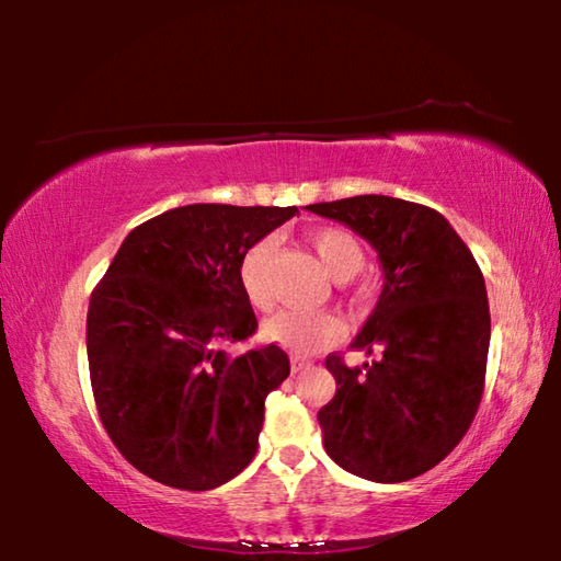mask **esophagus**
I'll return each mask as SVG.
<instances>
[{
	"mask_svg": "<svg viewBox=\"0 0 561 561\" xmlns=\"http://www.w3.org/2000/svg\"><path fill=\"white\" fill-rule=\"evenodd\" d=\"M309 366H311L309 360H304L299 356H291V374H301L304 368H309Z\"/></svg>",
	"mask_w": 561,
	"mask_h": 561,
	"instance_id": "esophagus-1",
	"label": "esophagus"
}]
</instances>
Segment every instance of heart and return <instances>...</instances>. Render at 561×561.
Returning <instances> with one entry per match:
<instances>
[{
  "label": "heart",
  "mask_w": 561,
  "mask_h": 561,
  "mask_svg": "<svg viewBox=\"0 0 561 561\" xmlns=\"http://www.w3.org/2000/svg\"><path fill=\"white\" fill-rule=\"evenodd\" d=\"M311 247H314L321 267L334 282H348L364 270L366 252L364 244L356 240V234L341 227H321L311 232ZM274 237H262L254 242L240 262V284L247 301L254 309L272 307L270 289V260L274 254ZM341 336V324L334 314L327 311H279L262 324V339L282 348H289L294 354H314Z\"/></svg>",
  "instance_id": "obj_1"
}]
</instances>
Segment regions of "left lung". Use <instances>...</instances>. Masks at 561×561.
<instances>
[{"mask_svg": "<svg viewBox=\"0 0 561 561\" xmlns=\"http://www.w3.org/2000/svg\"><path fill=\"white\" fill-rule=\"evenodd\" d=\"M374 247L383 289L351 348L381 351L364 368L329 356L336 393L319 411L329 458L374 482L435 468L478 413L490 307L468 244L440 213L388 195L307 205Z\"/></svg>", "mask_w": 561, "mask_h": 561, "instance_id": "8db88e82", "label": "left lung"}]
</instances>
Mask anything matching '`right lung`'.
I'll use <instances>...</instances> for the list:
<instances>
[{
  "instance_id": "add662e5",
  "label": "right lung",
  "mask_w": 561,
  "mask_h": 561,
  "mask_svg": "<svg viewBox=\"0 0 561 561\" xmlns=\"http://www.w3.org/2000/svg\"><path fill=\"white\" fill-rule=\"evenodd\" d=\"M297 207L185 205L138 225L91 294L87 351L103 428L123 458L178 490L225 485L252 462L264 398L289 376L279 346L230 356L257 319L247 250Z\"/></svg>"
}]
</instances>
